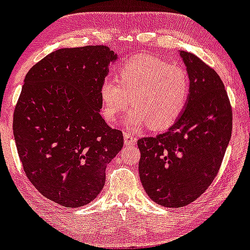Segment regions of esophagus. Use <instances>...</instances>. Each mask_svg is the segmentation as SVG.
<instances>
[{"label":"esophagus","instance_id":"34e87169","mask_svg":"<svg viewBox=\"0 0 250 250\" xmlns=\"http://www.w3.org/2000/svg\"><path fill=\"white\" fill-rule=\"evenodd\" d=\"M125 141L127 142V144H135L136 142V138L133 135V134L128 133V131H125Z\"/></svg>","mask_w":250,"mask_h":250}]
</instances>
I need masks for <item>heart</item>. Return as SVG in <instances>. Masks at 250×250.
Returning a JSON list of instances; mask_svg holds the SVG:
<instances>
[{
    "label": "heart",
    "mask_w": 250,
    "mask_h": 250,
    "mask_svg": "<svg viewBox=\"0 0 250 250\" xmlns=\"http://www.w3.org/2000/svg\"><path fill=\"white\" fill-rule=\"evenodd\" d=\"M102 114L115 122L133 106L127 123H147L152 130H164L180 117L190 96V79L183 67L152 56H138L120 70V81L105 78L101 84Z\"/></svg>",
    "instance_id": "heart-1"
}]
</instances>
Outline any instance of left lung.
Masks as SVG:
<instances>
[{"instance_id":"1","label":"left lung","mask_w":250,"mask_h":250,"mask_svg":"<svg viewBox=\"0 0 250 250\" xmlns=\"http://www.w3.org/2000/svg\"><path fill=\"white\" fill-rule=\"evenodd\" d=\"M190 78L185 110L166 133L141 138L139 173L152 201L182 208L213 182L231 138L232 110L223 82L213 68L180 51Z\"/></svg>"}]
</instances>
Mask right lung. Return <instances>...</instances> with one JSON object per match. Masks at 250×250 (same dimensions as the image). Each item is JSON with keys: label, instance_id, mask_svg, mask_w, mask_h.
<instances>
[{"label": "right lung", "instance_id": "add662e5", "mask_svg": "<svg viewBox=\"0 0 250 250\" xmlns=\"http://www.w3.org/2000/svg\"><path fill=\"white\" fill-rule=\"evenodd\" d=\"M116 58L103 45L62 48L24 78L13 119L19 156L34 188L62 207L94 201L123 147L122 131L100 114L101 84Z\"/></svg>", "mask_w": 250, "mask_h": 250}]
</instances>
